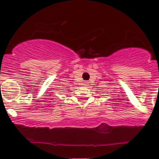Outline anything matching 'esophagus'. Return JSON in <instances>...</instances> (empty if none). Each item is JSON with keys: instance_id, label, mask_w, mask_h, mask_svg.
<instances>
[{"instance_id": "obj_1", "label": "esophagus", "mask_w": 159, "mask_h": 159, "mask_svg": "<svg viewBox=\"0 0 159 159\" xmlns=\"http://www.w3.org/2000/svg\"><path fill=\"white\" fill-rule=\"evenodd\" d=\"M87 84H88V82H87V81H84V86H87Z\"/></svg>"}]
</instances>
